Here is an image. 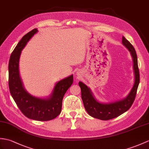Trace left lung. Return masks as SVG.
I'll return each instance as SVG.
<instances>
[{"label":"left lung","instance_id":"8db88e82","mask_svg":"<svg viewBox=\"0 0 149 149\" xmlns=\"http://www.w3.org/2000/svg\"><path fill=\"white\" fill-rule=\"evenodd\" d=\"M122 43L130 52L133 59L134 82L132 89L126 98L114 102L104 103L96 100L89 88L82 82H79L81 89V97L86 111L95 118L107 120L115 118L126 112L132 105L135 98L140 82V74L138 67L137 55L135 49L125 37H123Z\"/></svg>","mask_w":149,"mask_h":149}]
</instances>
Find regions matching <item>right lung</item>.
Here are the masks:
<instances>
[{"mask_svg": "<svg viewBox=\"0 0 149 149\" xmlns=\"http://www.w3.org/2000/svg\"><path fill=\"white\" fill-rule=\"evenodd\" d=\"M35 29L20 40L11 53L9 62V88L13 98L22 112L28 118L46 121L53 119L61 111L64 95L73 83V75L56 83L51 94L46 98L31 95L24 88L19 71V61L22 51L34 34Z\"/></svg>", "mask_w": 149, "mask_h": 149, "instance_id": "1", "label": "right lung"}]
</instances>
